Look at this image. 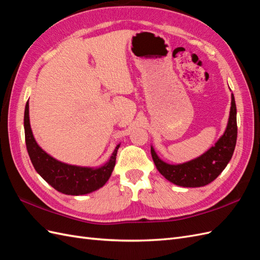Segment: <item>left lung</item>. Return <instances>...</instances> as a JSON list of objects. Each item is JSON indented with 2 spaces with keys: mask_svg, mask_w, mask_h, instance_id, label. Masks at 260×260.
Wrapping results in <instances>:
<instances>
[{
  "mask_svg": "<svg viewBox=\"0 0 260 260\" xmlns=\"http://www.w3.org/2000/svg\"><path fill=\"white\" fill-rule=\"evenodd\" d=\"M236 139V104L232 94L228 127L224 135L205 154L182 165H169L160 160L151 147V157L158 171L170 182L187 188L203 187L216 179L228 166L235 149Z\"/></svg>",
  "mask_w": 260,
  "mask_h": 260,
  "instance_id": "left-lung-1",
  "label": "left lung"
}]
</instances>
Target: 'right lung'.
<instances>
[{
  "mask_svg": "<svg viewBox=\"0 0 260 260\" xmlns=\"http://www.w3.org/2000/svg\"><path fill=\"white\" fill-rule=\"evenodd\" d=\"M24 128L26 148H27L32 166L44 180L57 191L70 196L86 194L103 187L109 180L114 169L119 145L116 146L109 162H106L103 167L98 169L77 167V166L67 165L56 160L37 145L30 129L28 102L25 106Z\"/></svg>",
  "mask_w": 260,
  "mask_h": 260,
  "instance_id": "obj_1",
  "label": "right lung"
}]
</instances>
